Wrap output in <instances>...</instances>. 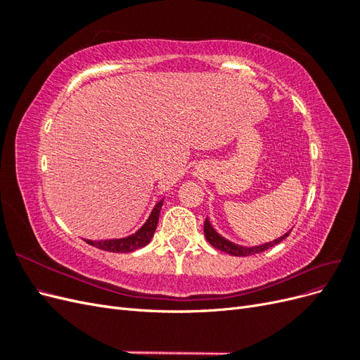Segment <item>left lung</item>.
I'll return each mask as SVG.
<instances>
[{"label":"left lung","mask_w":360,"mask_h":360,"mask_svg":"<svg viewBox=\"0 0 360 360\" xmlns=\"http://www.w3.org/2000/svg\"><path fill=\"white\" fill-rule=\"evenodd\" d=\"M290 233H291V230L287 231L284 236H281V237L275 238V240H271V242L264 243V245L242 246V245H236L230 240H226L225 237H222L219 233H217L213 228V225L210 224L209 217H205V222H204V236L207 238V242H209L213 248L222 250V252H225V254L234 255V257H248V255H255V254H259V252H264V250L270 249L271 246L281 243L285 237H288Z\"/></svg>","instance_id":"obj_1"}]
</instances>
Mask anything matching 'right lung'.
I'll list each match as a JSON object with an SVG mask.
<instances>
[{
	"mask_svg": "<svg viewBox=\"0 0 360 360\" xmlns=\"http://www.w3.org/2000/svg\"><path fill=\"white\" fill-rule=\"evenodd\" d=\"M162 204H163V198L156 202L153 210H151L148 216V219L134 234H130L127 237H120V238H108V240H89V238H84V240L94 248L108 250V252H120V254L134 252V250L139 248H144L146 245L150 243L151 237H153L156 231Z\"/></svg>",
	"mask_w": 360,
	"mask_h": 360,
	"instance_id": "obj_1",
	"label": "right lung"
}]
</instances>
